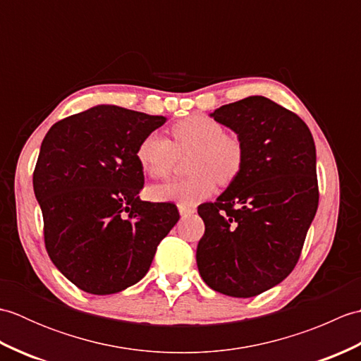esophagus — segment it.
Segmentation results:
<instances>
[{"label": "esophagus", "instance_id": "34e87169", "mask_svg": "<svg viewBox=\"0 0 361 361\" xmlns=\"http://www.w3.org/2000/svg\"><path fill=\"white\" fill-rule=\"evenodd\" d=\"M178 211L183 217L186 216H190V214L195 212V208H189V206H185V204H178Z\"/></svg>", "mask_w": 361, "mask_h": 361}]
</instances>
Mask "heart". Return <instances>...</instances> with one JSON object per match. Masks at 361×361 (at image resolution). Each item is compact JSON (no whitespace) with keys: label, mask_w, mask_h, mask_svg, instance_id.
Returning <instances> with one entry per match:
<instances>
[{"label":"heart","mask_w":361,"mask_h":361,"mask_svg":"<svg viewBox=\"0 0 361 361\" xmlns=\"http://www.w3.org/2000/svg\"><path fill=\"white\" fill-rule=\"evenodd\" d=\"M172 142L158 132L145 135L136 147V159L145 175L163 180L173 172L176 157L186 155L189 176L150 189L161 202H178L195 206L211 197L217 181L231 183L242 171L245 147L237 135L226 133L220 122L203 114H194L175 122L171 128Z\"/></svg>","instance_id":"b5f03b06"}]
</instances>
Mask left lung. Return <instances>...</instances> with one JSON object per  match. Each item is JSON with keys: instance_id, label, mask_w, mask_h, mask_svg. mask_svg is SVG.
<instances>
[{"instance_id": "left-lung-1", "label": "left lung", "mask_w": 361, "mask_h": 361, "mask_svg": "<svg viewBox=\"0 0 361 361\" xmlns=\"http://www.w3.org/2000/svg\"><path fill=\"white\" fill-rule=\"evenodd\" d=\"M212 118L239 135L245 161L216 202L198 206L197 267L212 290L251 298L286 279L301 256L319 200L315 142L296 113L264 96Z\"/></svg>"}]
</instances>
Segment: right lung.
Segmentation results:
<instances>
[{"instance_id":"right-lung-1","label":"right lung","mask_w":361,"mask_h":361,"mask_svg":"<svg viewBox=\"0 0 361 361\" xmlns=\"http://www.w3.org/2000/svg\"><path fill=\"white\" fill-rule=\"evenodd\" d=\"M164 116L97 105L46 133L34 169L46 251L60 273L91 295H111L149 271L180 219L173 203L140 198L136 147Z\"/></svg>"}]
</instances>
